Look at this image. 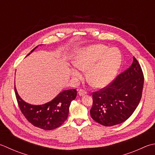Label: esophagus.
<instances>
[{
    "label": "esophagus",
    "instance_id": "34e87169",
    "mask_svg": "<svg viewBox=\"0 0 155 155\" xmlns=\"http://www.w3.org/2000/svg\"><path fill=\"white\" fill-rule=\"evenodd\" d=\"M87 94V91H84V89H79V91H78V95H79L80 96H83V95H86Z\"/></svg>",
    "mask_w": 155,
    "mask_h": 155
}]
</instances>
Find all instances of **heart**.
Listing matches in <instances>:
<instances>
[{"mask_svg": "<svg viewBox=\"0 0 155 155\" xmlns=\"http://www.w3.org/2000/svg\"><path fill=\"white\" fill-rule=\"evenodd\" d=\"M76 67L87 71V78L93 86L104 87L110 84L122 64V54L117 48L98 44L81 50L73 60ZM72 75L79 78L81 73L77 69H72Z\"/></svg>", "mask_w": 155, "mask_h": 155, "instance_id": "1", "label": "heart"}]
</instances>
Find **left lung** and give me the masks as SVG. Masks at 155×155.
<instances>
[{
	"instance_id": "obj_1",
	"label": "left lung",
	"mask_w": 155,
	"mask_h": 155,
	"mask_svg": "<svg viewBox=\"0 0 155 155\" xmlns=\"http://www.w3.org/2000/svg\"><path fill=\"white\" fill-rule=\"evenodd\" d=\"M144 75L136 58L130 67L107 86L93 92L91 116L104 126L120 124L132 116L142 97Z\"/></svg>"
}]
</instances>
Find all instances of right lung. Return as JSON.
Here are the masks:
<instances>
[{"label": "right lung", "instance_id": "obj_1", "mask_svg": "<svg viewBox=\"0 0 155 155\" xmlns=\"http://www.w3.org/2000/svg\"><path fill=\"white\" fill-rule=\"evenodd\" d=\"M38 46L33 48L31 53ZM15 93L20 110L27 121L34 126L45 130L55 129L65 122L68 116L71 103L76 98L77 94L75 89L66 90L47 104L33 105L21 99L15 86Z\"/></svg>", "mask_w": 155, "mask_h": 155}]
</instances>
